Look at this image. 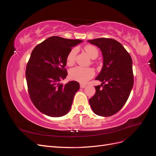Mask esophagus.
Here are the masks:
<instances>
[{"mask_svg": "<svg viewBox=\"0 0 156 156\" xmlns=\"http://www.w3.org/2000/svg\"><path fill=\"white\" fill-rule=\"evenodd\" d=\"M86 84H80V87H81V88H84L86 87Z\"/></svg>", "mask_w": 156, "mask_h": 156, "instance_id": "obj_1", "label": "esophagus"}]
</instances>
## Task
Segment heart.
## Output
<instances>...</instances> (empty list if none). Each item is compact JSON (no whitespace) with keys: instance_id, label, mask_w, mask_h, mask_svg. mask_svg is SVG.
<instances>
[{"instance_id":"b5f03b06","label":"heart","mask_w":156,"mask_h":156,"mask_svg":"<svg viewBox=\"0 0 156 156\" xmlns=\"http://www.w3.org/2000/svg\"><path fill=\"white\" fill-rule=\"evenodd\" d=\"M84 51L92 58H96L98 56V51L96 48L90 45L84 47ZM77 49H72L71 50L66 57V64L68 66L72 65L75 62V56L77 55ZM69 75L72 79L81 83H86L88 80L91 79L94 75V71L91 68H84L81 66H77L71 69L69 71Z\"/></svg>"}]
</instances>
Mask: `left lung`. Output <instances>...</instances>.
<instances>
[{
    "mask_svg": "<svg viewBox=\"0 0 156 156\" xmlns=\"http://www.w3.org/2000/svg\"><path fill=\"white\" fill-rule=\"evenodd\" d=\"M88 41L100 49L103 59L96 78L101 84L95 87L96 93L89 103L96 115L110 116L124 105L133 88L132 59L124 46L114 39L101 37Z\"/></svg>",
    "mask_w": 156,
    "mask_h": 156,
    "instance_id": "left-lung-1",
    "label": "left lung"
}]
</instances>
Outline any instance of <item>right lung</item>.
<instances>
[{"instance_id": "right-lung-1", "label": "right lung", "mask_w": 156, "mask_h": 156, "mask_svg": "<svg viewBox=\"0 0 156 156\" xmlns=\"http://www.w3.org/2000/svg\"><path fill=\"white\" fill-rule=\"evenodd\" d=\"M81 42L51 36L32 51L25 73L28 90L33 104L47 116L60 117L70 110L79 83L72 81L64 85L60 82L68 75L64 68L68 54Z\"/></svg>"}]
</instances>
